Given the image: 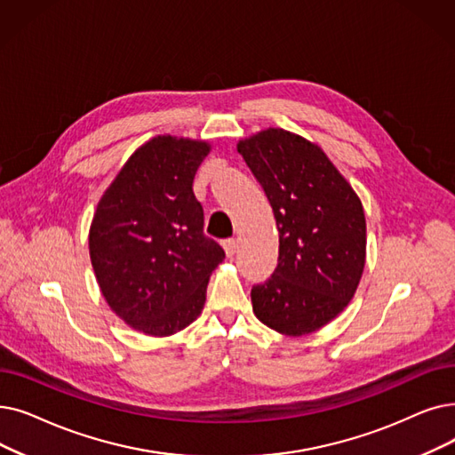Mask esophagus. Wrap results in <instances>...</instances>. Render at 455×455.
I'll list each match as a JSON object with an SVG mask.
<instances>
[{"label":"esophagus","instance_id":"esophagus-1","mask_svg":"<svg viewBox=\"0 0 455 455\" xmlns=\"http://www.w3.org/2000/svg\"><path fill=\"white\" fill-rule=\"evenodd\" d=\"M223 249H225L228 259H232V256L235 254V251H238V242L232 240V238H230V240H225V242H223Z\"/></svg>","mask_w":455,"mask_h":455}]
</instances>
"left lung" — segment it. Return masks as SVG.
Listing matches in <instances>:
<instances>
[{
	"instance_id": "left-lung-1",
	"label": "left lung",
	"mask_w": 455,
	"mask_h": 455,
	"mask_svg": "<svg viewBox=\"0 0 455 455\" xmlns=\"http://www.w3.org/2000/svg\"><path fill=\"white\" fill-rule=\"evenodd\" d=\"M279 230V264L251 290L264 325L288 337L318 331L347 307L366 262L361 199L305 137L267 128L238 143Z\"/></svg>"
}]
</instances>
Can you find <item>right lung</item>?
<instances>
[{"label": "right lung", "instance_id": "add662e5", "mask_svg": "<svg viewBox=\"0 0 455 455\" xmlns=\"http://www.w3.org/2000/svg\"><path fill=\"white\" fill-rule=\"evenodd\" d=\"M206 141L157 135L137 148L96 206L89 252L111 310L135 331L169 337L204 307L225 251L204 235L193 179Z\"/></svg>", "mask_w": 455, "mask_h": 455}]
</instances>
